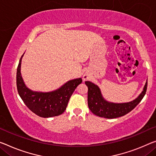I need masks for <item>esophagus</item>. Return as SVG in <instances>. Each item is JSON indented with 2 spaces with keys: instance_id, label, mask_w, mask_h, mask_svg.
<instances>
[{
  "instance_id": "obj_1",
  "label": "esophagus",
  "mask_w": 156,
  "mask_h": 156,
  "mask_svg": "<svg viewBox=\"0 0 156 156\" xmlns=\"http://www.w3.org/2000/svg\"><path fill=\"white\" fill-rule=\"evenodd\" d=\"M88 78H89V76H88V75H83V80H88Z\"/></svg>"
}]
</instances>
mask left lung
<instances>
[{
    "mask_svg": "<svg viewBox=\"0 0 156 156\" xmlns=\"http://www.w3.org/2000/svg\"><path fill=\"white\" fill-rule=\"evenodd\" d=\"M85 83L88 86V105L90 110L96 116L106 119L118 118L129 113L141 102L147 89V81L142 92L135 100L126 103H114L104 99L97 85L88 81Z\"/></svg>",
    "mask_w": 156,
    "mask_h": 156,
    "instance_id": "obj_1",
    "label": "left lung"
}]
</instances>
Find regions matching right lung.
<instances>
[{
  "instance_id": "obj_1",
  "label": "right lung",
  "mask_w": 156,
  "mask_h": 156,
  "mask_svg": "<svg viewBox=\"0 0 156 156\" xmlns=\"http://www.w3.org/2000/svg\"><path fill=\"white\" fill-rule=\"evenodd\" d=\"M21 57L16 71V87L23 102L30 111L43 118L56 116L66 109L74 90L82 82L81 78L68 81L64 85L51 92L33 91L25 85L21 74Z\"/></svg>"
}]
</instances>
